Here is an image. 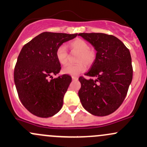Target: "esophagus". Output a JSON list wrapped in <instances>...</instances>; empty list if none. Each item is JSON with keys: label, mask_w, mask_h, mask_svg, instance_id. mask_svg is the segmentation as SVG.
<instances>
[{"label": "esophagus", "mask_w": 147, "mask_h": 147, "mask_svg": "<svg viewBox=\"0 0 147 147\" xmlns=\"http://www.w3.org/2000/svg\"><path fill=\"white\" fill-rule=\"evenodd\" d=\"M72 80H78V77H77L75 76H72Z\"/></svg>", "instance_id": "34e87169"}]
</instances>
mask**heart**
<instances>
[{"instance_id": "1", "label": "heart", "mask_w": 147, "mask_h": 147, "mask_svg": "<svg viewBox=\"0 0 147 147\" xmlns=\"http://www.w3.org/2000/svg\"><path fill=\"white\" fill-rule=\"evenodd\" d=\"M71 51L78 53L76 58V64H67L63 68V72L66 75L75 76L86 70V66H91L95 63L97 58V51L94 47H88L84 40L76 38L67 44ZM56 56L58 61L65 65L68 61V54L65 46H61L56 49Z\"/></svg>"}]
</instances>
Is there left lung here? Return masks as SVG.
I'll return each mask as SVG.
<instances>
[{
	"label": "left lung",
	"mask_w": 147,
	"mask_h": 147,
	"mask_svg": "<svg viewBox=\"0 0 147 147\" xmlns=\"http://www.w3.org/2000/svg\"><path fill=\"white\" fill-rule=\"evenodd\" d=\"M97 51V58L84 75L80 77L79 97L84 108L93 115L104 117L123 102L133 80L130 51L120 40L100 33H80Z\"/></svg>",
	"instance_id": "obj_1"
}]
</instances>
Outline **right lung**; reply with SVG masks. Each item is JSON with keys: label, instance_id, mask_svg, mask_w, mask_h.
I'll use <instances>...</instances> for the list:
<instances>
[{"label": "right lung", "instance_id": "obj_1", "mask_svg": "<svg viewBox=\"0 0 147 147\" xmlns=\"http://www.w3.org/2000/svg\"><path fill=\"white\" fill-rule=\"evenodd\" d=\"M77 35L44 32L21 50L14 67V84L22 105L35 116L52 117L62 107L72 78L68 75L52 77L61 69L56 51Z\"/></svg>", "mask_w": 147, "mask_h": 147}]
</instances>
